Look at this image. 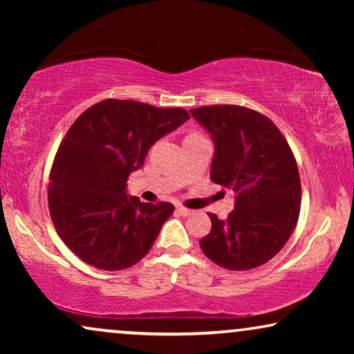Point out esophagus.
<instances>
[{
	"label": "esophagus",
	"mask_w": 354,
	"mask_h": 354,
	"mask_svg": "<svg viewBox=\"0 0 354 354\" xmlns=\"http://www.w3.org/2000/svg\"><path fill=\"white\" fill-rule=\"evenodd\" d=\"M176 211H177L180 216H183V217H187V216L192 214V211L187 209V207H183V206H177Z\"/></svg>",
	"instance_id": "obj_1"
}]
</instances>
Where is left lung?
Instances as JSON below:
<instances>
[{
    "label": "left lung",
    "instance_id": "1",
    "mask_svg": "<svg viewBox=\"0 0 354 354\" xmlns=\"http://www.w3.org/2000/svg\"><path fill=\"white\" fill-rule=\"evenodd\" d=\"M214 143L211 180L235 193L227 219L209 214L200 246L221 268L246 270L274 258L297 227L301 182L292 149L266 115L241 106L190 109Z\"/></svg>",
    "mask_w": 354,
    "mask_h": 354
}]
</instances>
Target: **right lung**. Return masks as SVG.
I'll use <instances>...</instances> for the list:
<instances>
[{"instance_id": "right-lung-1", "label": "right lung", "mask_w": 354, "mask_h": 354, "mask_svg": "<svg viewBox=\"0 0 354 354\" xmlns=\"http://www.w3.org/2000/svg\"><path fill=\"white\" fill-rule=\"evenodd\" d=\"M188 119L182 108L106 100L72 124L53 162L48 203L56 232L82 261L120 270L148 253L174 206L130 196L127 178Z\"/></svg>"}]
</instances>
